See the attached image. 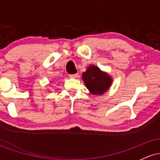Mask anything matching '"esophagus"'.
I'll return each mask as SVG.
<instances>
[{
  "instance_id": "34e87169",
  "label": "esophagus",
  "mask_w": 160,
  "mask_h": 160,
  "mask_svg": "<svg viewBox=\"0 0 160 160\" xmlns=\"http://www.w3.org/2000/svg\"><path fill=\"white\" fill-rule=\"evenodd\" d=\"M78 76V74H70V78H76Z\"/></svg>"
}]
</instances>
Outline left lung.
Returning <instances> with one entry per match:
<instances>
[{
    "label": "left lung",
    "mask_w": 160,
    "mask_h": 160,
    "mask_svg": "<svg viewBox=\"0 0 160 160\" xmlns=\"http://www.w3.org/2000/svg\"><path fill=\"white\" fill-rule=\"evenodd\" d=\"M82 79L89 91L96 95L104 94L112 84L111 77L95 65L89 66L82 73Z\"/></svg>",
    "instance_id": "1"
}]
</instances>
